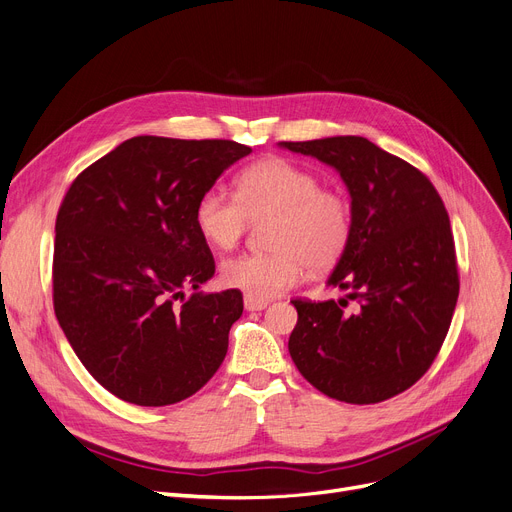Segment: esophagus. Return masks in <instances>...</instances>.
<instances>
[{"mask_svg":"<svg viewBox=\"0 0 512 512\" xmlns=\"http://www.w3.org/2000/svg\"><path fill=\"white\" fill-rule=\"evenodd\" d=\"M243 306H246V310H264L266 306H269V302L246 294V296H243Z\"/></svg>","mask_w":512,"mask_h":512,"instance_id":"obj_1","label":"esophagus"}]
</instances>
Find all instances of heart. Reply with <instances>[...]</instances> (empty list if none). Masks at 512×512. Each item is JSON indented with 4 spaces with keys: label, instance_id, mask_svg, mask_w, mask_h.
Instances as JSON below:
<instances>
[{
    "label": "heart",
    "instance_id": "b5f03b06",
    "mask_svg": "<svg viewBox=\"0 0 512 512\" xmlns=\"http://www.w3.org/2000/svg\"><path fill=\"white\" fill-rule=\"evenodd\" d=\"M193 218L204 241L216 250L235 248L250 223L273 221V252L241 254L221 269L229 287L260 300L296 285L306 266L316 273L333 269L354 233V210L344 193L323 187L319 175L285 158L248 166L239 175L237 196L223 187H208Z\"/></svg>",
    "mask_w": 512,
    "mask_h": 512
}]
</instances>
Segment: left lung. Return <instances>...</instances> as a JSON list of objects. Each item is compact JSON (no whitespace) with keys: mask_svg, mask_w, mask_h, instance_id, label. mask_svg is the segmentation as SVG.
<instances>
[{"mask_svg":"<svg viewBox=\"0 0 512 512\" xmlns=\"http://www.w3.org/2000/svg\"><path fill=\"white\" fill-rule=\"evenodd\" d=\"M333 166L354 210V233L329 285L348 300H291L289 354L329 398L377 404L415 385L440 352L458 300L450 218L419 168L364 137L281 141Z\"/></svg>","mask_w":512,"mask_h":512,"instance_id":"left-lung-1","label":"left lung"}]
</instances>
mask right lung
Segmentation results:
<instances>
[{
	"mask_svg": "<svg viewBox=\"0 0 512 512\" xmlns=\"http://www.w3.org/2000/svg\"><path fill=\"white\" fill-rule=\"evenodd\" d=\"M252 148L229 139H127L72 181L56 218L54 310L91 377L166 406L221 367L241 291H198L214 258L196 204ZM194 294L184 298V289Z\"/></svg>",
	"mask_w": 512,
	"mask_h": 512,
	"instance_id": "add662e5",
	"label": "right lung"
}]
</instances>
